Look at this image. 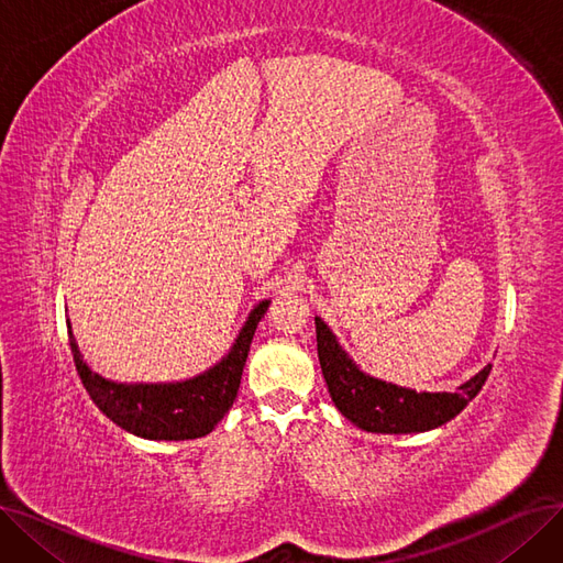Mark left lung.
Segmentation results:
<instances>
[{"label": "left lung", "instance_id": "8db88e82", "mask_svg": "<svg viewBox=\"0 0 563 563\" xmlns=\"http://www.w3.org/2000/svg\"><path fill=\"white\" fill-rule=\"evenodd\" d=\"M317 353L329 393L346 420L372 433H420L450 422L477 397L490 374L486 365L456 393H416L361 372L319 317Z\"/></svg>", "mask_w": 563, "mask_h": 563}]
</instances>
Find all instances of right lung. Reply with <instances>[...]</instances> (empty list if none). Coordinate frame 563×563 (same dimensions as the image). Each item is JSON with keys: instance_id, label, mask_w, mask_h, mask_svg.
<instances>
[{"instance_id": "add662e5", "label": "right lung", "mask_w": 563, "mask_h": 563, "mask_svg": "<svg viewBox=\"0 0 563 563\" xmlns=\"http://www.w3.org/2000/svg\"><path fill=\"white\" fill-rule=\"evenodd\" d=\"M266 308H269V301L255 306L240 338L219 365L183 383H155V386L132 383V386H125V383L102 378L81 361L68 321L75 367L93 404L121 429L147 440L202 438L223 420L240 390L257 321L264 317Z\"/></svg>"}]
</instances>
